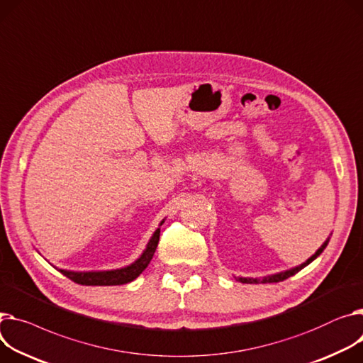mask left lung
I'll return each mask as SVG.
<instances>
[{
  "instance_id": "obj_1",
  "label": "left lung",
  "mask_w": 363,
  "mask_h": 363,
  "mask_svg": "<svg viewBox=\"0 0 363 363\" xmlns=\"http://www.w3.org/2000/svg\"><path fill=\"white\" fill-rule=\"evenodd\" d=\"M328 240H330V238H327V240L317 250V252L313 254L312 257H309L305 262H302L301 265H296V267H294V269H291V270H286V272H280V273H276V274H270V276H265V277H262V279H252V277H235L238 281H240V283H277V281H281V280H284V279H287V277H291V276H294V274H296L298 272H301L303 267H306L308 264H311L313 259H315L324 250H325V247L328 245Z\"/></svg>"
}]
</instances>
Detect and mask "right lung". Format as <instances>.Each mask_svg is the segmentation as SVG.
Listing matches in <instances>:
<instances>
[{
	"label": "right lung",
	"mask_w": 363,
	"mask_h": 363,
	"mask_svg": "<svg viewBox=\"0 0 363 363\" xmlns=\"http://www.w3.org/2000/svg\"><path fill=\"white\" fill-rule=\"evenodd\" d=\"M164 220L160 222L159 226L163 225ZM159 236H160V228L155 230L152 235L149 244L146 245V250L143 251L140 258H137L133 264L127 265V267L123 269H116V270H105V272H69V270H62L57 269L61 272L64 276L71 279L72 281H76L79 284L84 286H116V284H125L137 279L146 267L149 262L153 258V254L157 248L159 244Z\"/></svg>",
	"instance_id": "right-lung-1"
}]
</instances>
